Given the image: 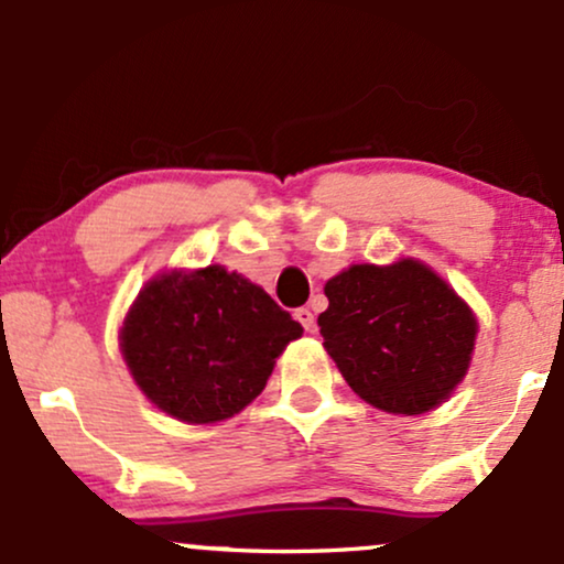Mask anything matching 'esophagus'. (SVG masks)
Returning a JSON list of instances; mask_svg holds the SVG:
<instances>
[{
  "label": "esophagus",
  "instance_id": "34e87169",
  "mask_svg": "<svg viewBox=\"0 0 564 564\" xmlns=\"http://www.w3.org/2000/svg\"><path fill=\"white\" fill-rule=\"evenodd\" d=\"M294 318L302 323V328H304V332H315V315L310 313L307 307H300V310H296V313H294Z\"/></svg>",
  "mask_w": 564,
  "mask_h": 564
}]
</instances>
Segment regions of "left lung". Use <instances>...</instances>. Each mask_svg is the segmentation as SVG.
<instances>
[{
	"label": "left lung",
	"mask_w": 564,
	"mask_h": 564,
	"mask_svg": "<svg viewBox=\"0 0 564 564\" xmlns=\"http://www.w3.org/2000/svg\"><path fill=\"white\" fill-rule=\"evenodd\" d=\"M323 291V347L366 403L416 416L462 384L477 318L435 270L416 260L352 264Z\"/></svg>",
	"instance_id": "8db88e82"
}]
</instances>
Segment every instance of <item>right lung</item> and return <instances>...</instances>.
I'll return each instance as SVG.
<instances>
[{
    "instance_id": "1",
    "label": "right lung",
    "mask_w": 564,
    "mask_h": 564,
    "mask_svg": "<svg viewBox=\"0 0 564 564\" xmlns=\"http://www.w3.org/2000/svg\"><path fill=\"white\" fill-rule=\"evenodd\" d=\"M302 326L249 278L219 264L172 270L145 283L119 341L153 405L187 424L230 419L268 384Z\"/></svg>"
}]
</instances>
